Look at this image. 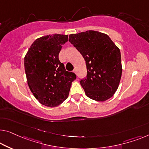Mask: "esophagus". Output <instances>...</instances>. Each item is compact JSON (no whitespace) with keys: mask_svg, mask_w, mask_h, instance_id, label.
Wrapping results in <instances>:
<instances>
[{"mask_svg":"<svg viewBox=\"0 0 149 149\" xmlns=\"http://www.w3.org/2000/svg\"><path fill=\"white\" fill-rule=\"evenodd\" d=\"M74 72L75 73V74H77V71H76V70H75V69H74Z\"/></svg>","mask_w":149,"mask_h":149,"instance_id":"34e87169","label":"esophagus"}]
</instances>
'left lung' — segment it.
Returning <instances> with one entry per match:
<instances>
[{"instance_id": "left-lung-1", "label": "left lung", "mask_w": 149, "mask_h": 149, "mask_svg": "<svg viewBox=\"0 0 149 149\" xmlns=\"http://www.w3.org/2000/svg\"><path fill=\"white\" fill-rule=\"evenodd\" d=\"M69 41L85 59L87 76L80 84L86 96L98 102L112 97L123 71L119 48L108 35L96 31L71 34Z\"/></svg>"}]
</instances>
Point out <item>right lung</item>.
Masks as SVG:
<instances>
[{
  "mask_svg": "<svg viewBox=\"0 0 149 149\" xmlns=\"http://www.w3.org/2000/svg\"><path fill=\"white\" fill-rule=\"evenodd\" d=\"M68 39V35L60 34L40 37L32 43L24 59L29 87L35 98L47 107L60 105L67 99L76 79L59 59L62 45Z\"/></svg>",
  "mask_w": 149,
  "mask_h": 149,
  "instance_id": "1",
  "label": "right lung"
}]
</instances>
